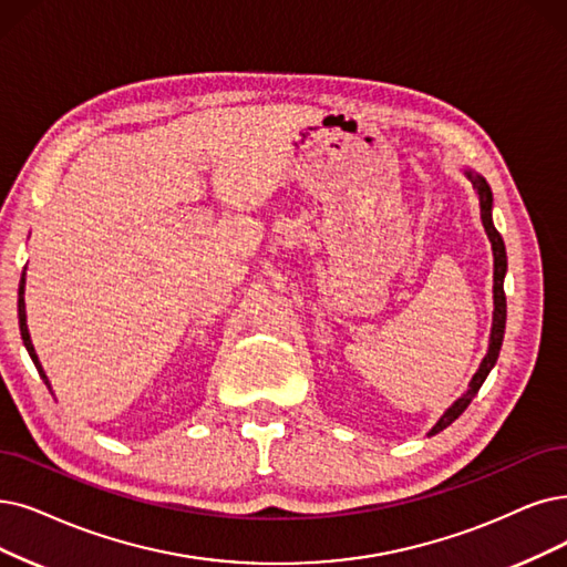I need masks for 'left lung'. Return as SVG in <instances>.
Instances as JSON below:
<instances>
[{
    "label": "left lung",
    "instance_id": "8db88e82",
    "mask_svg": "<svg viewBox=\"0 0 567 567\" xmlns=\"http://www.w3.org/2000/svg\"><path fill=\"white\" fill-rule=\"evenodd\" d=\"M465 176L472 181L474 190H477V197H480V209H482V223H484V230L491 239V248H493V326H491V339H488V351L482 360L480 370L474 372L472 381L467 391L449 406V410L440 416V421L433 425V430H430L427 435H437L442 433V430L446 425L454 423L465 410L467 404L472 402V398L480 393L482 383L486 381L488 372L493 370L497 355H501V347H503V337H505V321H507V300H505V288H503V281H505V275H507V254H505V244H503V237L501 233L495 230L493 225V193H491V186L486 184V178L474 174L470 169H465Z\"/></svg>",
    "mask_w": 567,
    "mask_h": 567
}]
</instances>
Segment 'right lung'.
<instances>
[{"label": "right lung", "instance_id": "1", "mask_svg": "<svg viewBox=\"0 0 567 567\" xmlns=\"http://www.w3.org/2000/svg\"><path fill=\"white\" fill-rule=\"evenodd\" d=\"M22 296H25V271H22L20 286H18V323H20V334H22V344H25V349H28L32 362H34V368L39 370V377H41L43 381H47V386L51 389V381H49L47 372H43L41 362H39V358H37V351H34V347H32L30 330H28V316H25V298H22Z\"/></svg>", "mask_w": 567, "mask_h": 567}]
</instances>
